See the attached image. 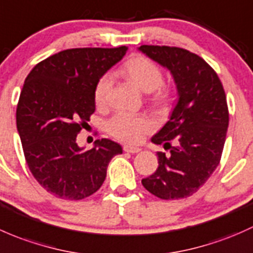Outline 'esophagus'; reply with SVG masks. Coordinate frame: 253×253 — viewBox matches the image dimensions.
Returning a JSON list of instances; mask_svg holds the SVG:
<instances>
[{"label":"esophagus","instance_id":"1","mask_svg":"<svg viewBox=\"0 0 253 253\" xmlns=\"http://www.w3.org/2000/svg\"><path fill=\"white\" fill-rule=\"evenodd\" d=\"M123 150L127 153H137V152H140V151H141V148L136 147V146H132V145H126L123 147Z\"/></svg>","mask_w":253,"mask_h":253}]
</instances>
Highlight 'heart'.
I'll return each mask as SVG.
<instances>
[{"label": "heart", "instance_id": "heart-1", "mask_svg": "<svg viewBox=\"0 0 253 253\" xmlns=\"http://www.w3.org/2000/svg\"><path fill=\"white\" fill-rule=\"evenodd\" d=\"M122 73L131 80L144 92H155L153 101L165 105L170 98V90L162 86L163 74L160 67L150 59L141 56H135L127 59L122 67ZM111 87V77L103 75L95 87V101L97 105H103ZM107 131L114 139L124 142H139L146 132L151 130V123L142 116L129 113H117L106 124Z\"/></svg>", "mask_w": 253, "mask_h": 253}]
</instances>
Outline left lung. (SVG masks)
I'll list each match as a JSON object with an SVG mask.
<instances>
[{"mask_svg": "<svg viewBox=\"0 0 253 253\" xmlns=\"http://www.w3.org/2000/svg\"><path fill=\"white\" fill-rule=\"evenodd\" d=\"M139 51L170 72L178 93L169 121L151 139L169 153L157 152V170L141 183L162 200L189 197L222 157L229 124L223 85L207 62L187 49L142 45Z\"/></svg>", "mask_w": 253, "mask_h": 253, "instance_id": "left-lung-1", "label": "left lung"}]
</instances>
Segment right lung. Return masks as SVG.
Segmentation results:
<instances>
[{
    "label": "right lung",
    "instance_id": "right-lung-1",
    "mask_svg": "<svg viewBox=\"0 0 253 253\" xmlns=\"http://www.w3.org/2000/svg\"><path fill=\"white\" fill-rule=\"evenodd\" d=\"M127 51L70 48L36 64L17 106V129L25 161L38 183L56 197L83 200L97 191L109 161L123 152L109 139L91 150L77 144L83 124L95 112V87Z\"/></svg>",
    "mask_w": 253,
    "mask_h": 253
}]
</instances>
